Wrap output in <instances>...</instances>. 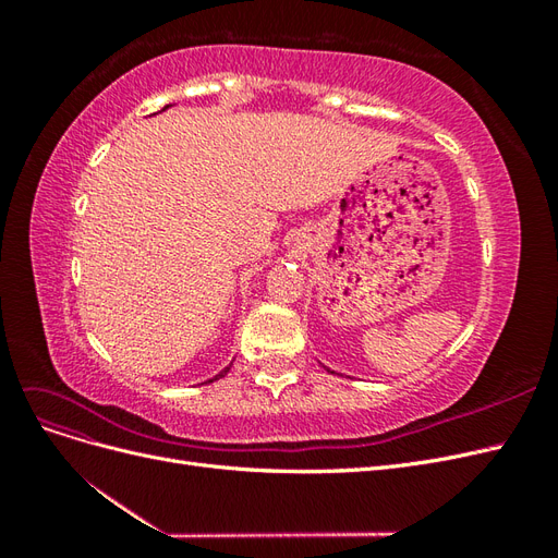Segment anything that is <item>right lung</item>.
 Masks as SVG:
<instances>
[{
	"mask_svg": "<svg viewBox=\"0 0 558 558\" xmlns=\"http://www.w3.org/2000/svg\"><path fill=\"white\" fill-rule=\"evenodd\" d=\"M165 109H170V105H167V107H162V111H165ZM230 365H232V363H230ZM230 365H228L226 369H221V373H218L216 377H211L209 381H216V379H221V377H226V373H228V369H230ZM205 384H207V381H205Z\"/></svg>",
	"mask_w": 558,
	"mask_h": 558,
	"instance_id": "obj_1",
	"label": "right lung"
}]
</instances>
